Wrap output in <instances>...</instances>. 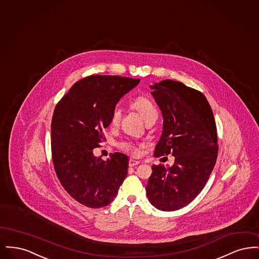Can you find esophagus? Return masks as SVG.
Here are the masks:
<instances>
[{
	"label": "esophagus",
	"instance_id": "obj_1",
	"mask_svg": "<svg viewBox=\"0 0 259 259\" xmlns=\"http://www.w3.org/2000/svg\"><path fill=\"white\" fill-rule=\"evenodd\" d=\"M140 164V161L134 160V159H130L129 160V166L130 167H135L137 165Z\"/></svg>",
	"mask_w": 259,
	"mask_h": 259
}]
</instances>
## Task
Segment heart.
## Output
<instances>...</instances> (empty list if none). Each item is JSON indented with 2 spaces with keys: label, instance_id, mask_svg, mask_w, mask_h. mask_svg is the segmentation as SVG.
I'll list each match as a JSON object with an SVG mask.
<instances>
[{
  "label": "heart",
  "instance_id": "1",
  "mask_svg": "<svg viewBox=\"0 0 259 259\" xmlns=\"http://www.w3.org/2000/svg\"><path fill=\"white\" fill-rule=\"evenodd\" d=\"M131 107L139 111L145 120L149 116L157 113V110H156L155 106L153 105V103L148 97H145V96H139L134 99L131 102ZM121 116H122V110L118 107L114 108L111 111V118H110L111 125L117 126L121 120ZM120 147L123 148L124 150H126L134 155H137L139 153V148L131 142L122 143L120 145Z\"/></svg>",
  "mask_w": 259,
  "mask_h": 259
}]
</instances>
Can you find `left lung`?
Here are the masks:
<instances>
[{
  "label": "left lung",
  "instance_id": "left-lung-1",
  "mask_svg": "<svg viewBox=\"0 0 259 259\" xmlns=\"http://www.w3.org/2000/svg\"><path fill=\"white\" fill-rule=\"evenodd\" d=\"M149 87L163 116L154 156L172 153L175 162L152 165L147 195L156 209L172 211L188 205L206 185L218 158L217 126L200 91L172 79Z\"/></svg>",
  "mask_w": 259,
  "mask_h": 259
}]
</instances>
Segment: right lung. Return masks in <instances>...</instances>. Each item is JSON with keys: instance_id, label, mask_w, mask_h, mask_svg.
Listing matches in <instances>:
<instances>
[{"instance_id": "add662e5", "label": "right lung", "mask_w": 259, "mask_h": 259, "mask_svg": "<svg viewBox=\"0 0 259 259\" xmlns=\"http://www.w3.org/2000/svg\"><path fill=\"white\" fill-rule=\"evenodd\" d=\"M139 78L90 75L76 81L57 104L51 122V151L56 175L66 191L89 208L108 206L128 172V156L93 153L105 141L104 129L118 101Z\"/></svg>"}]
</instances>
